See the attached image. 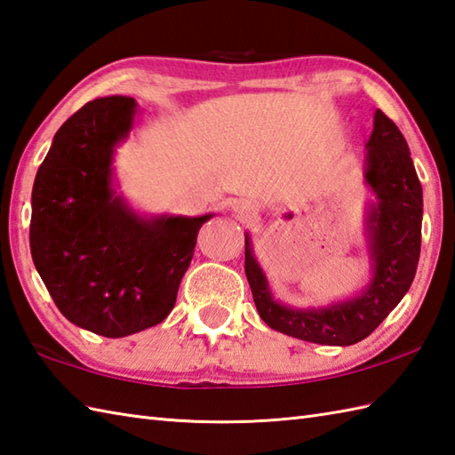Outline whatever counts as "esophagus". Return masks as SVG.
Wrapping results in <instances>:
<instances>
[{"instance_id":"esophagus-1","label":"esophagus","mask_w":455,"mask_h":455,"mask_svg":"<svg viewBox=\"0 0 455 455\" xmlns=\"http://www.w3.org/2000/svg\"><path fill=\"white\" fill-rule=\"evenodd\" d=\"M243 210H245V212H249V210H251V208H247V206H245V208H243Z\"/></svg>"}]
</instances>
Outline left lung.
<instances>
[{"label": "left lung", "mask_w": 455, "mask_h": 455, "mask_svg": "<svg viewBox=\"0 0 455 455\" xmlns=\"http://www.w3.org/2000/svg\"><path fill=\"white\" fill-rule=\"evenodd\" d=\"M366 146V180L378 195L368 216L371 284L360 298L329 309L284 307L272 299L245 235V275L259 315L270 329L317 345H355L378 329L411 288L420 257V180L405 136L379 108Z\"/></svg>", "instance_id": "1"}]
</instances>
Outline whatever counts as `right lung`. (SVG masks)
<instances>
[{
    "label": "right lung",
    "instance_id": "obj_1",
    "mask_svg": "<svg viewBox=\"0 0 455 455\" xmlns=\"http://www.w3.org/2000/svg\"><path fill=\"white\" fill-rule=\"evenodd\" d=\"M134 99L89 100L54 136L33 187L30 253L56 307L95 335L126 337L173 309L210 216L140 220L110 188Z\"/></svg>",
    "mask_w": 455,
    "mask_h": 455
}]
</instances>
